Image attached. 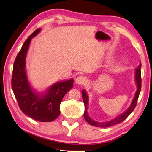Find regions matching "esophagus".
Instances as JSON below:
<instances>
[{"instance_id": "1", "label": "esophagus", "mask_w": 152, "mask_h": 152, "mask_svg": "<svg viewBox=\"0 0 152 152\" xmlns=\"http://www.w3.org/2000/svg\"><path fill=\"white\" fill-rule=\"evenodd\" d=\"M86 78L83 76H80L76 78V83L80 84V85H84L86 83Z\"/></svg>"}]
</instances>
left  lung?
<instances>
[{
	"mask_svg": "<svg viewBox=\"0 0 152 152\" xmlns=\"http://www.w3.org/2000/svg\"><path fill=\"white\" fill-rule=\"evenodd\" d=\"M141 62L139 64L137 68H135V80L136 84H137V91L135 92V95L134 98H133L132 104L128 108L127 110H126L125 112L122 113L121 115H119V116L115 118L114 119H112L109 121L107 122H97L95 121L92 120L91 117H89L88 114V96L86 94V92L85 90H83L82 91V99H83V102L85 105V110H84V117L85 120L88 122L90 125L92 126H94V127H110V126H113L114 125L119 124V123H121L125 119H127V117L131 113L133 112V110L136 107V104H137V101L139 98V95H140V91H141Z\"/></svg>",
	"mask_w": 152,
	"mask_h": 152,
	"instance_id": "1",
	"label": "left lung"
}]
</instances>
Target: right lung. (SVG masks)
I'll return each instance as SVG.
<instances>
[{
    "instance_id": "right-lung-1",
    "label": "right lung",
    "mask_w": 152,
    "mask_h": 152,
    "mask_svg": "<svg viewBox=\"0 0 152 152\" xmlns=\"http://www.w3.org/2000/svg\"><path fill=\"white\" fill-rule=\"evenodd\" d=\"M41 29H36L25 40L15 58L11 86L20 109L24 114L35 121L51 122L60 113V106L63 98L73 87V79L58 82L43 94L37 93L31 87L25 70V59L31 39Z\"/></svg>"
}]
</instances>
